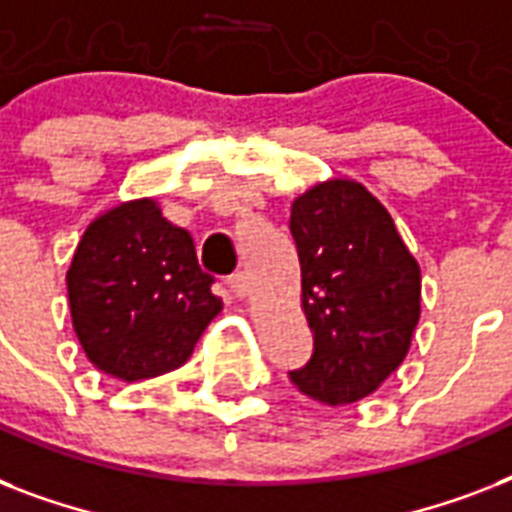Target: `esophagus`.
Instances as JSON below:
<instances>
[{"label": "esophagus", "mask_w": 512, "mask_h": 512, "mask_svg": "<svg viewBox=\"0 0 512 512\" xmlns=\"http://www.w3.org/2000/svg\"><path fill=\"white\" fill-rule=\"evenodd\" d=\"M228 289H231L233 295L236 297H247L249 295V279H247V273L239 271V273H233L231 279H228Z\"/></svg>", "instance_id": "34e87169"}]
</instances>
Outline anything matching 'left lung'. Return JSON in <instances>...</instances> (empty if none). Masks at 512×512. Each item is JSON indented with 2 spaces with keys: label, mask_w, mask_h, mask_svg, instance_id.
<instances>
[{
  "label": "left lung",
  "mask_w": 512,
  "mask_h": 512,
  "mask_svg": "<svg viewBox=\"0 0 512 512\" xmlns=\"http://www.w3.org/2000/svg\"><path fill=\"white\" fill-rule=\"evenodd\" d=\"M313 356L289 372L300 393L356 404L409 353L420 321V265L380 201L356 180H327L292 201Z\"/></svg>",
  "instance_id": "obj_1"
}]
</instances>
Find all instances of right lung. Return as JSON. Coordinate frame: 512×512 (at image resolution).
Returning <instances> with one entry per match:
<instances>
[{"label": "right lung", "instance_id": "1", "mask_svg": "<svg viewBox=\"0 0 512 512\" xmlns=\"http://www.w3.org/2000/svg\"><path fill=\"white\" fill-rule=\"evenodd\" d=\"M191 233L154 199L116 204L87 225L66 273L74 332L100 372L138 382L191 358L223 311Z\"/></svg>", "mask_w": 512, "mask_h": 512}]
</instances>
